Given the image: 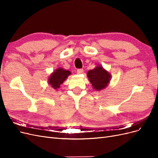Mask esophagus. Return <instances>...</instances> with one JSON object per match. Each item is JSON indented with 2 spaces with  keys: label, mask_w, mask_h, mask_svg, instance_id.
Listing matches in <instances>:
<instances>
[{
  "label": "esophagus",
  "mask_w": 158,
  "mask_h": 158,
  "mask_svg": "<svg viewBox=\"0 0 158 158\" xmlns=\"http://www.w3.org/2000/svg\"><path fill=\"white\" fill-rule=\"evenodd\" d=\"M83 72H84V70L82 69H80L77 70V73L78 74H82Z\"/></svg>",
  "instance_id": "obj_1"
}]
</instances>
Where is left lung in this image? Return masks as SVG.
I'll return each instance as SVG.
<instances>
[{
    "label": "left lung",
    "mask_w": 158,
    "mask_h": 158,
    "mask_svg": "<svg viewBox=\"0 0 158 158\" xmlns=\"http://www.w3.org/2000/svg\"><path fill=\"white\" fill-rule=\"evenodd\" d=\"M88 78L92 84L94 89L100 91L106 88L109 84L111 76L101 65H98L87 73Z\"/></svg>",
    "instance_id": "8db88e82"
}]
</instances>
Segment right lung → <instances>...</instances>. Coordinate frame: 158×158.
Returning a JSON list of instances; mask_svg holds the SVG:
<instances>
[{"label": "right lung", "mask_w": 158, "mask_h": 158, "mask_svg": "<svg viewBox=\"0 0 158 158\" xmlns=\"http://www.w3.org/2000/svg\"><path fill=\"white\" fill-rule=\"evenodd\" d=\"M71 74L69 70H66L62 68H59L52 73L49 78L48 83L55 89L60 88V84L67 78L68 76Z\"/></svg>", "instance_id": "1"}]
</instances>
